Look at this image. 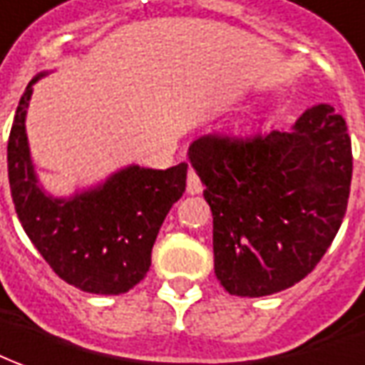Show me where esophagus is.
<instances>
[{"label":"esophagus","mask_w":365,"mask_h":365,"mask_svg":"<svg viewBox=\"0 0 365 365\" xmlns=\"http://www.w3.org/2000/svg\"><path fill=\"white\" fill-rule=\"evenodd\" d=\"M187 192L188 195H198V192H202V182H200V178L197 177L195 170H188Z\"/></svg>","instance_id":"esophagus-1"}]
</instances>
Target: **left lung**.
Wrapping results in <instances>:
<instances>
[{"label":"left lung","mask_w":365,"mask_h":365,"mask_svg":"<svg viewBox=\"0 0 365 365\" xmlns=\"http://www.w3.org/2000/svg\"><path fill=\"white\" fill-rule=\"evenodd\" d=\"M212 210L215 274L232 296H270L316 268L340 230L351 182L341 115L314 105L292 130L207 135L188 147Z\"/></svg>","instance_id":"1"}]
</instances>
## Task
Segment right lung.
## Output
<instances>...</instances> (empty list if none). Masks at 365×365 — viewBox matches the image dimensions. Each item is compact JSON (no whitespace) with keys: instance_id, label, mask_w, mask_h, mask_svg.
Returning <instances> with one entry per match:
<instances>
[{"instance_id":"1","label":"right lung","mask_w":365,"mask_h":365,"mask_svg":"<svg viewBox=\"0 0 365 365\" xmlns=\"http://www.w3.org/2000/svg\"><path fill=\"white\" fill-rule=\"evenodd\" d=\"M34 77L15 110L7 143V173L15 212L25 235L53 272L91 294H125L139 284L150 266L160 225L187 187V163L167 170L130 165L105 182L55 198L39 187L25 115Z\"/></svg>"}]
</instances>
